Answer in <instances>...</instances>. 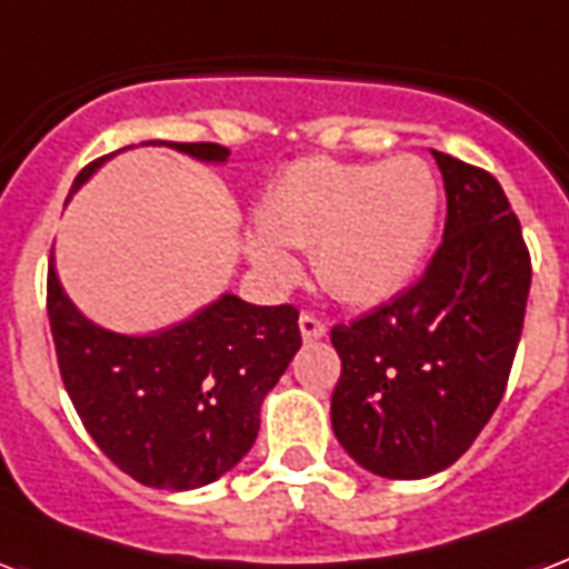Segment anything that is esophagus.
Instances as JSON below:
<instances>
[{
    "instance_id": "esophagus-1",
    "label": "esophagus",
    "mask_w": 569,
    "mask_h": 569,
    "mask_svg": "<svg viewBox=\"0 0 569 569\" xmlns=\"http://www.w3.org/2000/svg\"><path fill=\"white\" fill-rule=\"evenodd\" d=\"M298 325H301V337L307 342L322 340L325 333H328V325H325L322 319H319V316H313V313H301Z\"/></svg>"
}]
</instances>
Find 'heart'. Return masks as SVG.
<instances>
[{
	"label": "heart",
	"instance_id": "b5f03b06",
	"mask_svg": "<svg viewBox=\"0 0 569 569\" xmlns=\"http://www.w3.org/2000/svg\"><path fill=\"white\" fill-rule=\"evenodd\" d=\"M256 220L244 250L262 274L292 277L286 247H310L328 292L376 303L400 292L423 262L439 220V181L415 154L385 163L307 158L268 188Z\"/></svg>",
	"mask_w": 569,
	"mask_h": 569
}]
</instances>
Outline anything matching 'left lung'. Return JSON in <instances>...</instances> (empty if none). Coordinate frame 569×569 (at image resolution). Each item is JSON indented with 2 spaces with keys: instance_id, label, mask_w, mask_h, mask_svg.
<instances>
[{
  "instance_id": "obj_1",
  "label": "left lung",
  "mask_w": 569,
  "mask_h": 569,
  "mask_svg": "<svg viewBox=\"0 0 569 569\" xmlns=\"http://www.w3.org/2000/svg\"><path fill=\"white\" fill-rule=\"evenodd\" d=\"M448 217L427 271L352 322L333 325L342 372L331 427L367 471L418 480L453 466L505 397L526 322L531 256L505 190L445 151Z\"/></svg>"
}]
</instances>
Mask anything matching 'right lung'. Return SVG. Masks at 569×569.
Returning <instances> with one entry per match:
<instances>
[{"instance_id":"right-lung-1","label":"right lung","mask_w":569,"mask_h":569,"mask_svg":"<svg viewBox=\"0 0 569 569\" xmlns=\"http://www.w3.org/2000/svg\"><path fill=\"white\" fill-rule=\"evenodd\" d=\"M151 146L208 163L229 158L217 142ZM107 158L82 167L71 193ZM47 313L64 390L94 445L142 487L176 492L206 487L241 462L266 393L301 349L298 307H256L236 295L151 337L107 331L64 295L53 256Z\"/></svg>"}]
</instances>
